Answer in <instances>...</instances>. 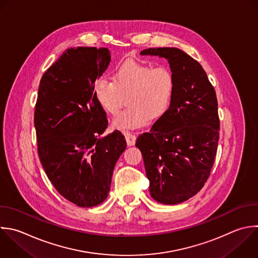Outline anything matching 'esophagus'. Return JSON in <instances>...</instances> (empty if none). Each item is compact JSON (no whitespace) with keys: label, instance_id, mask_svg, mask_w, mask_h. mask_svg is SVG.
I'll use <instances>...</instances> for the list:
<instances>
[{"label":"esophagus","instance_id":"obj_1","mask_svg":"<svg viewBox=\"0 0 258 258\" xmlns=\"http://www.w3.org/2000/svg\"><path fill=\"white\" fill-rule=\"evenodd\" d=\"M125 138H126V141H127V144L129 146H132L135 144V141H136V135L131 133V132H125Z\"/></svg>","mask_w":258,"mask_h":258}]
</instances>
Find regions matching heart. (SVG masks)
Returning <instances> with one entry per match:
<instances>
[{"mask_svg": "<svg viewBox=\"0 0 258 258\" xmlns=\"http://www.w3.org/2000/svg\"><path fill=\"white\" fill-rule=\"evenodd\" d=\"M174 92L171 71L152 63L127 60L114 72L113 82L99 79L94 87L96 100L112 116L120 113L128 98L129 108L113 122L115 128H140L160 119L168 110Z\"/></svg>", "mask_w": 258, "mask_h": 258, "instance_id": "obj_1", "label": "heart"}]
</instances>
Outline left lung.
Masks as SVG:
<instances>
[{
  "instance_id": "8db88e82",
  "label": "left lung",
  "mask_w": 258,
  "mask_h": 258,
  "mask_svg": "<svg viewBox=\"0 0 258 258\" xmlns=\"http://www.w3.org/2000/svg\"><path fill=\"white\" fill-rule=\"evenodd\" d=\"M142 55L167 59L174 92L167 112L138 136L150 196L175 205L195 196L210 176L220 120L216 92L202 66L175 47L147 48Z\"/></svg>"
}]
</instances>
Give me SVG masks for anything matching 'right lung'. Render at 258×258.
Instances as JSON below:
<instances>
[{
  "label": "right lung",
  "mask_w": 258,
  "mask_h": 258,
  "mask_svg": "<svg viewBox=\"0 0 258 258\" xmlns=\"http://www.w3.org/2000/svg\"><path fill=\"white\" fill-rule=\"evenodd\" d=\"M110 60L107 48H69L43 74L38 89L34 125L40 162L56 190L82 208L107 199L127 145L118 130L99 138L108 120L94 87Z\"/></svg>",
  "instance_id": "obj_1"
}]
</instances>
